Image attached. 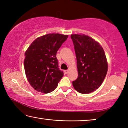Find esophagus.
<instances>
[{
    "label": "esophagus",
    "mask_w": 128,
    "mask_h": 128,
    "mask_svg": "<svg viewBox=\"0 0 128 128\" xmlns=\"http://www.w3.org/2000/svg\"><path fill=\"white\" fill-rule=\"evenodd\" d=\"M68 72H69V71H68V70H64V74H68Z\"/></svg>",
    "instance_id": "34e87169"
}]
</instances>
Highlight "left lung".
I'll return each instance as SVG.
<instances>
[{"instance_id": "8db88e82", "label": "left lung", "mask_w": 128, "mask_h": 128, "mask_svg": "<svg viewBox=\"0 0 128 128\" xmlns=\"http://www.w3.org/2000/svg\"><path fill=\"white\" fill-rule=\"evenodd\" d=\"M77 59L78 76L73 81L74 89L89 94L100 87L108 70L105 52L100 43L85 34H71Z\"/></svg>"}]
</instances>
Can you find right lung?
I'll return each mask as SVG.
<instances>
[{"label": "right lung", "instance_id": "1", "mask_svg": "<svg viewBox=\"0 0 128 128\" xmlns=\"http://www.w3.org/2000/svg\"><path fill=\"white\" fill-rule=\"evenodd\" d=\"M68 36L58 33L46 34L36 38L25 51L26 77L38 92H52L63 76V72L58 68L56 52Z\"/></svg>", "mask_w": 128, "mask_h": 128}]
</instances>
